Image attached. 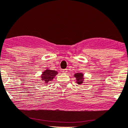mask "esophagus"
Returning a JSON list of instances; mask_svg holds the SVG:
<instances>
[{
  "instance_id": "esophagus-1",
  "label": "esophagus",
  "mask_w": 128,
  "mask_h": 128,
  "mask_svg": "<svg viewBox=\"0 0 128 128\" xmlns=\"http://www.w3.org/2000/svg\"><path fill=\"white\" fill-rule=\"evenodd\" d=\"M62 72L63 73H64V74H66V73L68 72V69H63L62 71Z\"/></svg>"
}]
</instances>
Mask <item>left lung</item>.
<instances>
[{"label":"left lung","mask_w":128,"mask_h":128,"mask_svg":"<svg viewBox=\"0 0 128 128\" xmlns=\"http://www.w3.org/2000/svg\"><path fill=\"white\" fill-rule=\"evenodd\" d=\"M74 77L76 79V82L78 84H81L84 80V75L82 73H76L74 74Z\"/></svg>","instance_id":"obj_1"}]
</instances>
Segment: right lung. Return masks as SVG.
Returning a JSON list of instances; mask_svg holds the SVG:
<instances>
[{"label": "right lung", "instance_id": "obj_1", "mask_svg": "<svg viewBox=\"0 0 128 128\" xmlns=\"http://www.w3.org/2000/svg\"><path fill=\"white\" fill-rule=\"evenodd\" d=\"M57 74H58V72L56 71V70H50L49 69H46V70H45V71L43 72L42 75L40 76L41 80L44 82V84H45V86H47V84H48L49 81H51Z\"/></svg>", "mask_w": 128, "mask_h": 128}]
</instances>
